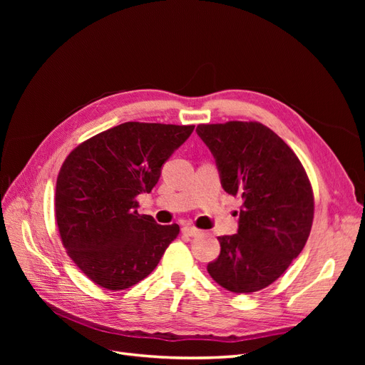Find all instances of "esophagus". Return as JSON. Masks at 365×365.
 Listing matches in <instances>:
<instances>
[{
    "mask_svg": "<svg viewBox=\"0 0 365 365\" xmlns=\"http://www.w3.org/2000/svg\"><path fill=\"white\" fill-rule=\"evenodd\" d=\"M182 233L184 235H187V236H190V237H196V236H200L201 235V230H197V228H195V227H182Z\"/></svg>",
    "mask_w": 365,
    "mask_h": 365,
    "instance_id": "esophagus-1",
    "label": "esophagus"
}]
</instances>
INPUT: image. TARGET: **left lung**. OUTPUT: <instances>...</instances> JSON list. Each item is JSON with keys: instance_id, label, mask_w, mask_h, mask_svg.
I'll use <instances>...</instances> for the list:
<instances>
[{"instance_id": "8db88e82", "label": "left lung", "mask_w": 365, "mask_h": 365, "mask_svg": "<svg viewBox=\"0 0 365 365\" xmlns=\"http://www.w3.org/2000/svg\"><path fill=\"white\" fill-rule=\"evenodd\" d=\"M222 189L242 197L236 235L217 237L219 257L207 271L222 288L248 294L267 288L306 245L314 193L300 160L257 121L200 125Z\"/></svg>"}]
</instances>
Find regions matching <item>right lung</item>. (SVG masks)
I'll return each mask as SVG.
<instances>
[{
  "mask_svg": "<svg viewBox=\"0 0 365 365\" xmlns=\"http://www.w3.org/2000/svg\"><path fill=\"white\" fill-rule=\"evenodd\" d=\"M195 126L128 121L77 146L56 182V222L63 247L96 284L121 291L157 268L180 227L138 215L137 196L150 193L163 164Z\"/></svg>",
  "mask_w": 365,
  "mask_h": 365,
  "instance_id": "add662e5",
  "label": "right lung"
}]
</instances>
